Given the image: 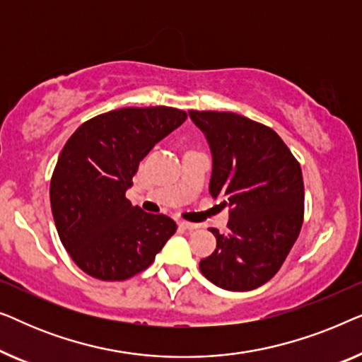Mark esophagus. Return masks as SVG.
<instances>
[{
    "label": "esophagus",
    "instance_id": "esophagus-1",
    "mask_svg": "<svg viewBox=\"0 0 362 362\" xmlns=\"http://www.w3.org/2000/svg\"><path fill=\"white\" fill-rule=\"evenodd\" d=\"M177 224H180V227H182V229H187V230H194L199 227V224H194V222H187V221H180Z\"/></svg>",
    "mask_w": 362,
    "mask_h": 362
}]
</instances>
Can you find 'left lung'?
I'll use <instances>...</instances> for the list:
<instances>
[{
  "instance_id": "left-lung-1",
  "label": "left lung",
  "mask_w": 362,
  "mask_h": 362,
  "mask_svg": "<svg viewBox=\"0 0 362 362\" xmlns=\"http://www.w3.org/2000/svg\"><path fill=\"white\" fill-rule=\"evenodd\" d=\"M212 151L209 192L230 206L227 230L199 262L201 274L224 290L249 291L267 284L298 239L305 214L301 168L284 140L234 112L189 110Z\"/></svg>"
}]
</instances>
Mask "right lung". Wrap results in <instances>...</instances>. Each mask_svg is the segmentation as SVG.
<instances>
[{
	"mask_svg": "<svg viewBox=\"0 0 362 362\" xmlns=\"http://www.w3.org/2000/svg\"><path fill=\"white\" fill-rule=\"evenodd\" d=\"M187 118L173 107H127L83 122L51 177V209L62 245L93 279L127 280L148 269L176 222L125 197L138 165Z\"/></svg>",
	"mask_w": 362,
	"mask_h": 362,
	"instance_id": "add662e5",
	"label": "right lung"
}]
</instances>
